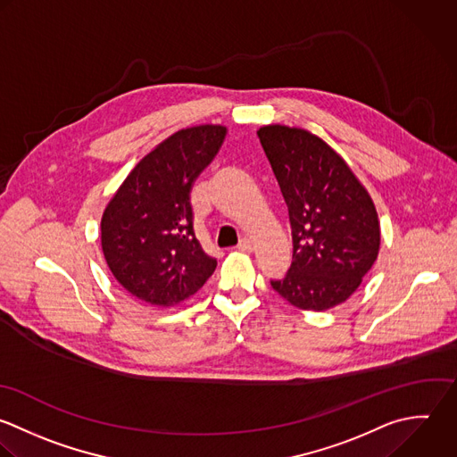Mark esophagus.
<instances>
[{
  "label": "esophagus",
  "mask_w": 457,
  "mask_h": 457,
  "mask_svg": "<svg viewBox=\"0 0 457 457\" xmlns=\"http://www.w3.org/2000/svg\"><path fill=\"white\" fill-rule=\"evenodd\" d=\"M238 249H240L242 253H253L254 245H253V242H251L249 238H242L240 244H238Z\"/></svg>",
  "instance_id": "obj_1"
}]
</instances>
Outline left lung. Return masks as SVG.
<instances>
[{"label": "left lung", "instance_id": "left-lung-1", "mask_svg": "<svg viewBox=\"0 0 457 457\" xmlns=\"http://www.w3.org/2000/svg\"><path fill=\"white\" fill-rule=\"evenodd\" d=\"M288 206L294 262L272 288L299 310L324 312L345 303L379 254L374 201L345 160L303 128L258 129Z\"/></svg>", "mask_w": 457, "mask_h": 457}]
</instances>
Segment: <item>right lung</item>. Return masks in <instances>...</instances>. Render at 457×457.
<instances>
[{
  "label": "right lung",
  "instance_id": "obj_1",
  "mask_svg": "<svg viewBox=\"0 0 457 457\" xmlns=\"http://www.w3.org/2000/svg\"><path fill=\"white\" fill-rule=\"evenodd\" d=\"M228 128L179 129L147 153L126 176L101 217V249L113 278L137 299L174 306L213 274L194 233L190 190L219 153Z\"/></svg>",
  "mask_w": 457,
  "mask_h": 457
}]
</instances>
